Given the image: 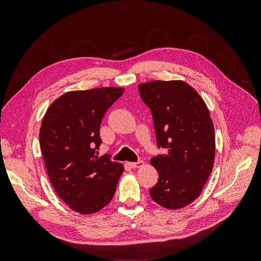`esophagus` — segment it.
Returning <instances> with one entry per match:
<instances>
[{
    "label": "esophagus",
    "instance_id": "obj_1",
    "mask_svg": "<svg viewBox=\"0 0 261 261\" xmlns=\"http://www.w3.org/2000/svg\"><path fill=\"white\" fill-rule=\"evenodd\" d=\"M129 167L133 169H137V168H141L144 167V161H138V162H129Z\"/></svg>",
    "mask_w": 261,
    "mask_h": 261
}]
</instances>
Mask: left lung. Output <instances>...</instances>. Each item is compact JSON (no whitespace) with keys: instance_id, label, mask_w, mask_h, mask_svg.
<instances>
[{"instance_id":"1","label":"left lung","mask_w":261,"mask_h":261,"mask_svg":"<svg viewBox=\"0 0 261 261\" xmlns=\"http://www.w3.org/2000/svg\"><path fill=\"white\" fill-rule=\"evenodd\" d=\"M152 113L156 145L167 153L151 158L159 173L150 197L167 209H180L199 197L210 176L216 153L209 110L183 81H154L138 86Z\"/></svg>"}]
</instances>
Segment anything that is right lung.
Returning a JSON list of instances; mask_svg holds the SVG:
<instances>
[{
	"mask_svg": "<svg viewBox=\"0 0 261 261\" xmlns=\"http://www.w3.org/2000/svg\"><path fill=\"white\" fill-rule=\"evenodd\" d=\"M123 92L117 87L68 91L52 102L42 118L39 140L51 184L82 215L98 212L112 200L124 171L121 163L97 151L102 118Z\"/></svg>",
	"mask_w": 261,
	"mask_h": 261,
	"instance_id": "add662e5",
	"label": "right lung"
}]
</instances>
